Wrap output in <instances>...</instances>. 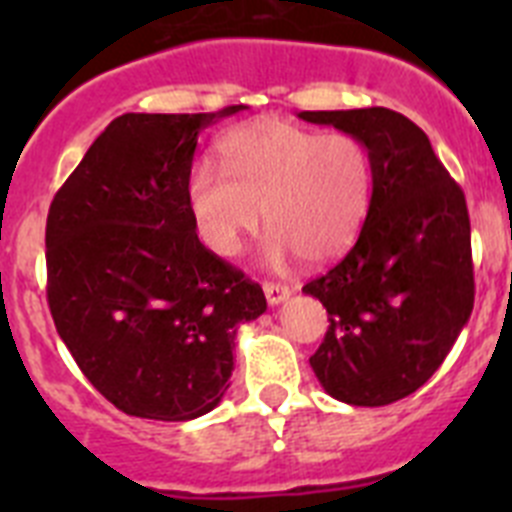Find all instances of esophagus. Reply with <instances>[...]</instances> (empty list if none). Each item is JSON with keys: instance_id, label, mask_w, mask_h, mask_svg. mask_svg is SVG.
Segmentation results:
<instances>
[{"instance_id": "obj_1", "label": "esophagus", "mask_w": 512, "mask_h": 512, "mask_svg": "<svg viewBox=\"0 0 512 512\" xmlns=\"http://www.w3.org/2000/svg\"><path fill=\"white\" fill-rule=\"evenodd\" d=\"M264 295L269 305H279V302H284L289 297V287H284L279 282H264Z\"/></svg>"}]
</instances>
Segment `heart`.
<instances>
[{
    "label": "heart",
    "instance_id": "b5f03b06",
    "mask_svg": "<svg viewBox=\"0 0 512 512\" xmlns=\"http://www.w3.org/2000/svg\"><path fill=\"white\" fill-rule=\"evenodd\" d=\"M225 169L189 171V215L210 251L235 256L261 217L271 228L266 259L289 253L328 261L356 241L372 202V158L348 133H315L287 120H259L220 140Z\"/></svg>",
    "mask_w": 512,
    "mask_h": 512
}]
</instances>
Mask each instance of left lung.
Wrapping results in <instances>:
<instances>
[{
	"instance_id": "left-lung-1",
	"label": "left lung",
	"mask_w": 512,
	"mask_h": 512,
	"mask_svg": "<svg viewBox=\"0 0 512 512\" xmlns=\"http://www.w3.org/2000/svg\"><path fill=\"white\" fill-rule=\"evenodd\" d=\"M300 117L354 135L372 158V202L354 248L302 287L330 320L310 366L336 400L390 405L433 377L472 315L467 200L428 135L400 112Z\"/></svg>"
}]
</instances>
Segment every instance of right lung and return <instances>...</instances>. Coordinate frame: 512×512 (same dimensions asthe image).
I'll return each instance as SVG.
<instances>
[{"instance_id":"obj_1","label":"right lung","mask_w":512,"mask_h":512,"mask_svg":"<svg viewBox=\"0 0 512 512\" xmlns=\"http://www.w3.org/2000/svg\"><path fill=\"white\" fill-rule=\"evenodd\" d=\"M197 115L128 112L63 182L45 223L48 307L84 377L122 413L192 420L228 390L238 323L261 287L205 248L189 215Z\"/></svg>"}]
</instances>
